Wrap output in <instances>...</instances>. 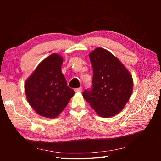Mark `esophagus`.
<instances>
[{
    "mask_svg": "<svg viewBox=\"0 0 161 161\" xmlns=\"http://www.w3.org/2000/svg\"><path fill=\"white\" fill-rule=\"evenodd\" d=\"M75 91L76 92H81L82 91V87H80V88H77V89H75Z\"/></svg>",
    "mask_w": 161,
    "mask_h": 161,
    "instance_id": "obj_1",
    "label": "esophagus"
}]
</instances>
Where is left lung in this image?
Here are the masks:
<instances>
[{"label": "left lung", "mask_w": 161, "mask_h": 161, "mask_svg": "<svg viewBox=\"0 0 161 161\" xmlns=\"http://www.w3.org/2000/svg\"><path fill=\"white\" fill-rule=\"evenodd\" d=\"M93 68L92 89L83 97L101 117L116 115L126 104L133 92V78L119 59L105 49L97 47L89 53Z\"/></svg>", "instance_id": "8db88e82"}]
</instances>
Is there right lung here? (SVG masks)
Wrapping results in <instances>:
<instances>
[{
  "instance_id": "right-lung-1",
  "label": "right lung",
  "mask_w": 161,
  "mask_h": 161,
  "mask_svg": "<svg viewBox=\"0 0 161 161\" xmlns=\"http://www.w3.org/2000/svg\"><path fill=\"white\" fill-rule=\"evenodd\" d=\"M63 58L53 53L38 64L25 84L26 98L40 116L56 118L67 107L75 91L62 73Z\"/></svg>"
}]
</instances>
